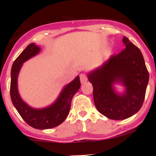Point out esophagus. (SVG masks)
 I'll use <instances>...</instances> for the list:
<instances>
[{
  "label": "esophagus",
  "mask_w": 156,
  "mask_h": 156,
  "mask_svg": "<svg viewBox=\"0 0 156 156\" xmlns=\"http://www.w3.org/2000/svg\"><path fill=\"white\" fill-rule=\"evenodd\" d=\"M80 82L81 83H85L87 81V76L84 73H81L80 75Z\"/></svg>",
  "instance_id": "esophagus-1"
}]
</instances>
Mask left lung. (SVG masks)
<instances>
[{"mask_svg":"<svg viewBox=\"0 0 156 156\" xmlns=\"http://www.w3.org/2000/svg\"><path fill=\"white\" fill-rule=\"evenodd\" d=\"M125 49L112 55L99 68L89 73L95 107L108 119L122 120L140 110L145 97L149 74L140 49L123 37ZM119 82L125 92L119 95L113 84Z\"/></svg>","mask_w":156,"mask_h":156,"instance_id":"obj_1","label":"left lung"}]
</instances>
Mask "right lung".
I'll return each mask as SVG.
<instances>
[{
	"instance_id": "1",
	"label": "right lung",
	"mask_w": 156,
	"mask_h": 156,
	"mask_svg": "<svg viewBox=\"0 0 156 156\" xmlns=\"http://www.w3.org/2000/svg\"><path fill=\"white\" fill-rule=\"evenodd\" d=\"M41 48L32 43L15 60L11 70V99L16 110L27 124L35 129H45L55 127L64 122L69 112L72 98L80 87V76L62 89L57 100L44 108H34L25 103L18 91V76L23 62L39 53Z\"/></svg>"
}]
</instances>
